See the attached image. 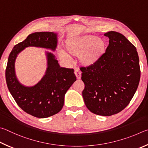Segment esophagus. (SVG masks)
Segmentation results:
<instances>
[{"label": "esophagus", "mask_w": 148, "mask_h": 148, "mask_svg": "<svg viewBox=\"0 0 148 148\" xmlns=\"http://www.w3.org/2000/svg\"><path fill=\"white\" fill-rule=\"evenodd\" d=\"M75 74L77 79H80L81 78V72L79 69H75Z\"/></svg>", "instance_id": "esophagus-1"}]
</instances>
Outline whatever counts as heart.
Masks as SVG:
<instances>
[{
  "label": "heart",
  "instance_id": "b5f03b06",
  "mask_svg": "<svg viewBox=\"0 0 148 148\" xmlns=\"http://www.w3.org/2000/svg\"><path fill=\"white\" fill-rule=\"evenodd\" d=\"M66 53L71 56H80L79 60L84 66H89L99 60L105 52V41L95 36L84 35L73 38L66 42ZM62 58L67 55L64 53L60 54Z\"/></svg>",
  "mask_w": 148,
  "mask_h": 148
}]
</instances>
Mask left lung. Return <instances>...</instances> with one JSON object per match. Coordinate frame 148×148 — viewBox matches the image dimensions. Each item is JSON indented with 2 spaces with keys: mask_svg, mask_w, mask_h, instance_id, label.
I'll use <instances>...</instances> for the list:
<instances>
[{
  "mask_svg": "<svg viewBox=\"0 0 148 148\" xmlns=\"http://www.w3.org/2000/svg\"><path fill=\"white\" fill-rule=\"evenodd\" d=\"M109 44L96 63L81 67L82 97L90 112L108 116L123 110L138 88L140 68L136 49L122 34H104Z\"/></svg>",
  "mask_w": 148,
  "mask_h": 148,
  "instance_id": "8db88e82",
  "label": "left lung"
}]
</instances>
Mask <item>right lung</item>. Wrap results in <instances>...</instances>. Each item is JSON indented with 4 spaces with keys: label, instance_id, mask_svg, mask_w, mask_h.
<instances>
[{
    "label": "right lung",
    "instance_id": "1",
    "mask_svg": "<svg viewBox=\"0 0 148 148\" xmlns=\"http://www.w3.org/2000/svg\"><path fill=\"white\" fill-rule=\"evenodd\" d=\"M56 34L35 32L14 46L10 53L6 69V81L10 94L18 106L29 114L45 118L58 113L64 106L65 94L76 81L73 69L60 67L52 53H47L48 67L43 79L32 87H26L17 81L15 74V58L27 47L34 46L55 50Z\"/></svg>",
    "mask_w": 148,
    "mask_h": 148
}]
</instances>
